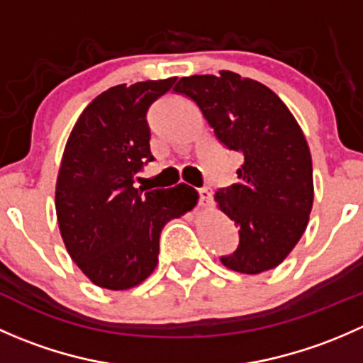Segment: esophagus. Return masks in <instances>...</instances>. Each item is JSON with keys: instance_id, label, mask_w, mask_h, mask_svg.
Wrapping results in <instances>:
<instances>
[{"instance_id": "esophagus-1", "label": "esophagus", "mask_w": 363, "mask_h": 363, "mask_svg": "<svg viewBox=\"0 0 363 363\" xmlns=\"http://www.w3.org/2000/svg\"><path fill=\"white\" fill-rule=\"evenodd\" d=\"M199 195H200V205H202V207H211L212 202H214V200H212L211 189L207 188L199 189Z\"/></svg>"}]
</instances>
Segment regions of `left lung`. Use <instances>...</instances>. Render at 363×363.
Returning <instances> with one entry per match:
<instances>
[{"label": "left lung", "mask_w": 363, "mask_h": 363, "mask_svg": "<svg viewBox=\"0 0 363 363\" xmlns=\"http://www.w3.org/2000/svg\"><path fill=\"white\" fill-rule=\"evenodd\" d=\"M175 93L191 98L216 138L242 152L239 182L216 193L239 228V246L221 263L240 274L279 265L306 232L313 208V161L294 113L279 96L239 73L182 77Z\"/></svg>", "instance_id": "8db88e82"}]
</instances>
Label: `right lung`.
I'll return each mask as SVG.
<instances>
[{
    "mask_svg": "<svg viewBox=\"0 0 363 363\" xmlns=\"http://www.w3.org/2000/svg\"><path fill=\"white\" fill-rule=\"evenodd\" d=\"M177 77L113 86L69 133L56 182V214L68 255L96 286L130 290L156 269L160 233L199 202L191 186L142 191L135 175L151 155L147 111Z\"/></svg>",
    "mask_w": 363,
    "mask_h": 363,
    "instance_id": "add662e5",
    "label": "right lung"
}]
</instances>
